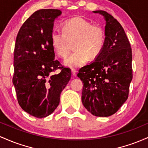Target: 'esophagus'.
Listing matches in <instances>:
<instances>
[{
	"mask_svg": "<svg viewBox=\"0 0 148 148\" xmlns=\"http://www.w3.org/2000/svg\"><path fill=\"white\" fill-rule=\"evenodd\" d=\"M71 73H72L73 76H74V77H75L77 75V72H76V71L75 69H71Z\"/></svg>",
	"mask_w": 148,
	"mask_h": 148,
	"instance_id": "obj_1",
	"label": "esophagus"
}]
</instances>
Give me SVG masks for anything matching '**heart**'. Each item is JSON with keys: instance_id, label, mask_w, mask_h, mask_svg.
I'll use <instances>...</instances> for the list:
<instances>
[{"instance_id": "b5f03b06", "label": "heart", "mask_w": 148, "mask_h": 148, "mask_svg": "<svg viewBox=\"0 0 148 148\" xmlns=\"http://www.w3.org/2000/svg\"><path fill=\"white\" fill-rule=\"evenodd\" d=\"M62 31H54L50 36L53 49L58 56L65 57L73 44L75 52L66 58L64 64L71 69L81 67L101 54L105 46L104 30L79 16L71 18L62 24Z\"/></svg>"}]
</instances>
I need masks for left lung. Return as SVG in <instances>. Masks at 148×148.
I'll use <instances>...</instances> for the list:
<instances>
[{"instance_id": "8db88e82", "label": "left lung", "mask_w": 148, "mask_h": 148, "mask_svg": "<svg viewBox=\"0 0 148 148\" xmlns=\"http://www.w3.org/2000/svg\"><path fill=\"white\" fill-rule=\"evenodd\" d=\"M106 21L105 46L92 63L79 69L82 81V102L93 115L109 117L127 100L132 80V53L121 24L103 10L93 11Z\"/></svg>"}]
</instances>
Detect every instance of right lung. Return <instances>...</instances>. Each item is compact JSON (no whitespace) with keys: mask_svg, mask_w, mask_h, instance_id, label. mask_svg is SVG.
Returning <instances> with one entry per match:
<instances>
[{"mask_svg":"<svg viewBox=\"0 0 148 148\" xmlns=\"http://www.w3.org/2000/svg\"><path fill=\"white\" fill-rule=\"evenodd\" d=\"M61 14L59 10L54 9L35 12L21 26L16 38L12 82L21 108L38 118L54 112L71 79V69L59 67L51 44L54 20ZM57 68L62 70L54 75Z\"/></svg>","mask_w":148,"mask_h":148,"instance_id":"add662e5","label":"right lung"}]
</instances>
